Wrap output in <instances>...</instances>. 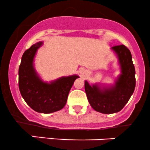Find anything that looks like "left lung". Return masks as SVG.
Wrapping results in <instances>:
<instances>
[{
  "label": "left lung",
  "instance_id": "obj_1",
  "mask_svg": "<svg viewBox=\"0 0 150 150\" xmlns=\"http://www.w3.org/2000/svg\"><path fill=\"white\" fill-rule=\"evenodd\" d=\"M118 58L121 74L114 85L101 87L99 84L90 85L85 81L84 88L88 101L95 110L101 113L119 112L128 103L136 86L135 68L130 50L123 45L111 47Z\"/></svg>",
  "mask_w": 150,
  "mask_h": 150
}]
</instances>
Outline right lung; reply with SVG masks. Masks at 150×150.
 Listing matches in <instances>:
<instances>
[{"label": "right lung", "mask_w": 150, "mask_h": 150, "mask_svg": "<svg viewBox=\"0 0 150 150\" xmlns=\"http://www.w3.org/2000/svg\"><path fill=\"white\" fill-rule=\"evenodd\" d=\"M42 42L31 46L23 54L18 69V87L27 105L41 113H51L66 105L70 89L79 76H63L51 82L41 79L34 67V58Z\"/></svg>", "instance_id": "1"}]
</instances>
